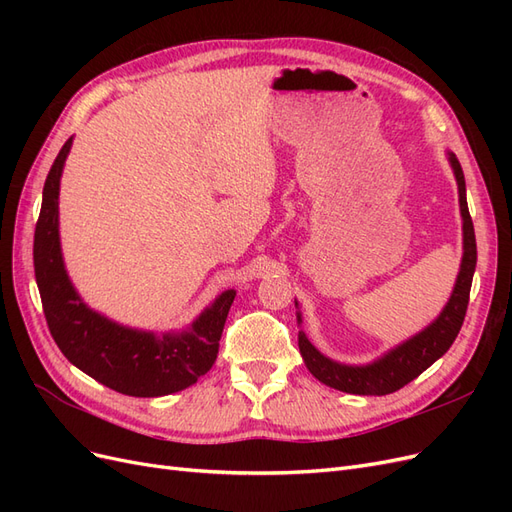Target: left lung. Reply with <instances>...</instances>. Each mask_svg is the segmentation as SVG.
<instances>
[{
	"label": "left lung",
	"instance_id": "obj_1",
	"mask_svg": "<svg viewBox=\"0 0 512 512\" xmlns=\"http://www.w3.org/2000/svg\"><path fill=\"white\" fill-rule=\"evenodd\" d=\"M448 162H451L457 179L459 209L463 220V258L451 299H448L440 316L433 320L427 329L406 339L404 344H399L397 348L389 350L384 356H380L378 361L369 365H344L331 361L329 356H324L312 346V342H309L303 331H299V350L307 369L312 371L314 378H318L322 384L331 386V389L352 395L395 393L401 386H406L408 382L421 376L429 365L436 363L440 356L453 346L463 324V318H466V309L470 301L472 277L476 269V237L468 211L466 179H463L461 164L451 151H448ZM297 320L301 322V314H297Z\"/></svg>",
	"mask_w": 512,
	"mask_h": 512
}]
</instances>
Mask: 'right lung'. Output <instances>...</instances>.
Here are the masks:
<instances>
[{"label": "right lung", "instance_id": "add662e5", "mask_svg": "<svg viewBox=\"0 0 512 512\" xmlns=\"http://www.w3.org/2000/svg\"><path fill=\"white\" fill-rule=\"evenodd\" d=\"M72 147H61L42 190L34 235V269L46 324L66 359L108 389L132 397H162L188 389L218 359L235 290L222 292L190 329L153 335L121 327L89 309L74 290L59 245V179Z\"/></svg>", "mask_w": 512, "mask_h": 512}]
</instances>
